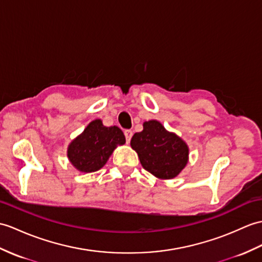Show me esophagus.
<instances>
[{
	"label": "esophagus",
	"mask_w": 262,
	"mask_h": 262,
	"mask_svg": "<svg viewBox=\"0 0 262 262\" xmlns=\"http://www.w3.org/2000/svg\"><path fill=\"white\" fill-rule=\"evenodd\" d=\"M124 134H125V137H126V142L129 143V142H130V138H132V136H133V132H132L130 129H126V130L124 132Z\"/></svg>",
	"instance_id": "1"
}]
</instances>
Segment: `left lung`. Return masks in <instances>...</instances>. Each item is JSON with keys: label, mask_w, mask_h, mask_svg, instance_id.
<instances>
[{"label": "left lung", "mask_w": 262, "mask_h": 262, "mask_svg": "<svg viewBox=\"0 0 262 262\" xmlns=\"http://www.w3.org/2000/svg\"><path fill=\"white\" fill-rule=\"evenodd\" d=\"M143 127L130 141L142 166L157 179H174L187 164L186 143L176 134L167 132L157 120L145 121Z\"/></svg>", "instance_id": "left-lung-1"}]
</instances>
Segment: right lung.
Wrapping results in <instances>:
<instances>
[{"mask_svg":"<svg viewBox=\"0 0 262 262\" xmlns=\"http://www.w3.org/2000/svg\"><path fill=\"white\" fill-rule=\"evenodd\" d=\"M126 142L117 126L106 127L100 119L89 123L68 147V159L78 171L91 173L100 169L118 145Z\"/></svg>","mask_w":262,"mask_h":262,"instance_id":"right-lung-1","label":"right lung"}]
</instances>
